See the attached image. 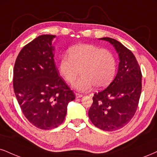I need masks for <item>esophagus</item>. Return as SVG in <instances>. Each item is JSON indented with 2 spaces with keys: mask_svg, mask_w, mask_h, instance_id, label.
Returning <instances> with one entry per match:
<instances>
[{
  "mask_svg": "<svg viewBox=\"0 0 157 157\" xmlns=\"http://www.w3.org/2000/svg\"><path fill=\"white\" fill-rule=\"evenodd\" d=\"M82 97H83L82 94H78V93H75V98H82Z\"/></svg>",
  "mask_w": 157,
  "mask_h": 157,
  "instance_id": "34e87169",
  "label": "esophagus"
}]
</instances>
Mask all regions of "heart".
<instances>
[{"mask_svg":"<svg viewBox=\"0 0 157 157\" xmlns=\"http://www.w3.org/2000/svg\"><path fill=\"white\" fill-rule=\"evenodd\" d=\"M67 54L68 57L61 58L58 69L67 83L74 82L80 70L82 76L73 84L75 90L86 92L93 86L98 89L105 87L113 79L116 62L108 50L92 44H80L70 48Z\"/></svg>","mask_w":157,"mask_h":157,"instance_id":"heart-1","label":"heart"}]
</instances>
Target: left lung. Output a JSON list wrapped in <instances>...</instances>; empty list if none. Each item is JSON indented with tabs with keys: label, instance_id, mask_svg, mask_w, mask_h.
Instances as JSON below:
<instances>
[{
	"label": "left lung",
	"instance_id": "8db88e82",
	"mask_svg": "<svg viewBox=\"0 0 157 157\" xmlns=\"http://www.w3.org/2000/svg\"><path fill=\"white\" fill-rule=\"evenodd\" d=\"M109 42L117 51L119 63L115 78L105 90L94 94L89 117L104 131L122 128L135 115L142 90V74L135 55L113 38H99Z\"/></svg>",
	"mask_w": 157,
	"mask_h": 157
}]
</instances>
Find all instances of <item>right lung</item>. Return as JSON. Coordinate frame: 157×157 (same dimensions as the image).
I'll return each mask as SVG.
<instances>
[{
    "instance_id": "1",
    "label": "right lung",
    "mask_w": 157,
    "mask_h": 157,
    "mask_svg": "<svg viewBox=\"0 0 157 157\" xmlns=\"http://www.w3.org/2000/svg\"><path fill=\"white\" fill-rule=\"evenodd\" d=\"M53 35H41L25 46L13 67V85L19 106L35 127L51 129L60 125L75 96L55 63Z\"/></svg>"
}]
</instances>
